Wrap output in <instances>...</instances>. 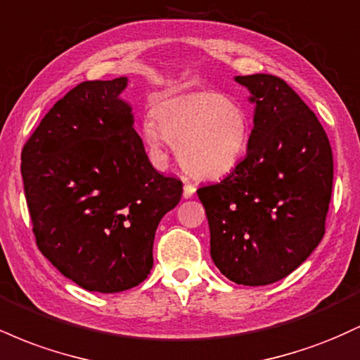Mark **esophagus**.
<instances>
[{"mask_svg": "<svg viewBox=\"0 0 360 360\" xmlns=\"http://www.w3.org/2000/svg\"><path fill=\"white\" fill-rule=\"evenodd\" d=\"M194 193H196V188H194V184L189 183L188 179H184V191H183V196H184V198H191Z\"/></svg>", "mask_w": 360, "mask_h": 360, "instance_id": "34e87169", "label": "esophagus"}]
</instances>
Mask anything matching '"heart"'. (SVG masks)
Here are the masks:
<instances>
[{
  "label": "heart",
  "mask_w": 360,
  "mask_h": 360,
  "mask_svg": "<svg viewBox=\"0 0 360 360\" xmlns=\"http://www.w3.org/2000/svg\"><path fill=\"white\" fill-rule=\"evenodd\" d=\"M154 117L142 123V137L162 152L169 140L189 174L218 179L233 171L245 155L250 120L237 101L218 91L164 93L154 100Z\"/></svg>",
  "instance_id": "obj_1"
}]
</instances>
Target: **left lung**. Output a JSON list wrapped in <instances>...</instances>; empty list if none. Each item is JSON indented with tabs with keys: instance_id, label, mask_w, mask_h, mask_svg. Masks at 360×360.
Wrapping results in <instances>:
<instances>
[{
	"instance_id": "obj_1",
	"label": "left lung",
	"mask_w": 360,
	"mask_h": 360,
	"mask_svg": "<svg viewBox=\"0 0 360 360\" xmlns=\"http://www.w3.org/2000/svg\"><path fill=\"white\" fill-rule=\"evenodd\" d=\"M235 81L255 105L247 155L198 198L214 266L237 284L266 286L291 274L323 238L333 155L316 115L281 77Z\"/></svg>"
}]
</instances>
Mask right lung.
Here are the masks:
<instances>
[{
    "instance_id": "right-lung-1",
    "label": "right lung",
    "mask_w": 360,
    "mask_h": 360,
    "mask_svg": "<svg viewBox=\"0 0 360 360\" xmlns=\"http://www.w3.org/2000/svg\"><path fill=\"white\" fill-rule=\"evenodd\" d=\"M127 77L86 81L42 118L22 152L37 247L77 286L120 292L154 266L159 221L183 183L159 174L120 98Z\"/></svg>"
}]
</instances>
